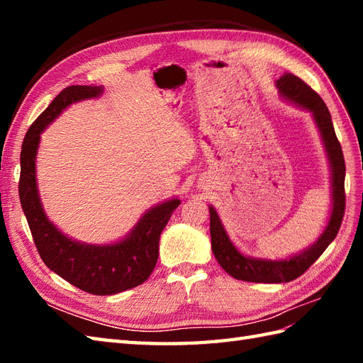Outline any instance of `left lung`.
<instances>
[{"label":"left lung","instance_id":"1","mask_svg":"<svg viewBox=\"0 0 363 363\" xmlns=\"http://www.w3.org/2000/svg\"><path fill=\"white\" fill-rule=\"evenodd\" d=\"M276 87L279 90L281 96L287 101L312 112V117L317 123L330 165L333 211H330L328 226L312 246L296 254V256L282 260H269L248 257L238 251L234 243L230 242L226 229L223 228L217 211L211 206V238L213 256L228 274L246 282L281 284L296 279L325 252L330 242L337 237L345 215V159L340 142L337 140L333 118H330L325 101L317 91H313L303 79L291 73L281 76L276 81Z\"/></svg>","mask_w":363,"mask_h":363}]
</instances>
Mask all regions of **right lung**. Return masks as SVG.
Instances as JSON below:
<instances>
[{"instance_id": "1", "label": "right lung", "mask_w": 363, "mask_h": 363, "mask_svg": "<svg viewBox=\"0 0 363 363\" xmlns=\"http://www.w3.org/2000/svg\"><path fill=\"white\" fill-rule=\"evenodd\" d=\"M101 94L103 87L98 86L67 87L30 125L21 145L18 194L35 248L45 265L67 282L91 295H115L148 279L159 257L162 230L181 201L173 198L154 206L145 212L123 240L111 245L76 242L60 233L46 217L35 179V156L40 134L65 107L82 99L98 98Z\"/></svg>"}]
</instances>
